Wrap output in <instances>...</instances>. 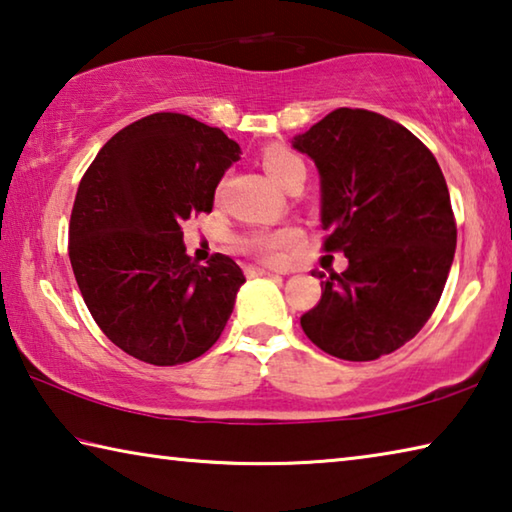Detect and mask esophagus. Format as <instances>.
I'll use <instances>...</instances> for the list:
<instances>
[{
    "label": "esophagus",
    "instance_id": "34e87169",
    "mask_svg": "<svg viewBox=\"0 0 512 512\" xmlns=\"http://www.w3.org/2000/svg\"><path fill=\"white\" fill-rule=\"evenodd\" d=\"M246 275L248 277H262V275H273V271H268V268H262V266H246Z\"/></svg>",
    "mask_w": 512,
    "mask_h": 512
}]
</instances>
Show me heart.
Wrapping results in <instances>:
<instances>
[{
    "instance_id": "heart-1",
    "label": "heart",
    "mask_w": 512,
    "mask_h": 512,
    "mask_svg": "<svg viewBox=\"0 0 512 512\" xmlns=\"http://www.w3.org/2000/svg\"><path fill=\"white\" fill-rule=\"evenodd\" d=\"M259 162H262L268 178L280 187L287 189L289 183L300 173H305V162H302L296 151H291L284 144H268L259 153ZM298 239L296 228H280V230H250L239 239L241 250L253 255L262 262H280L284 250H287L293 241Z\"/></svg>"
}]
</instances>
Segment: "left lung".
<instances>
[{"mask_svg": "<svg viewBox=\"0 0 512 512\" xmlns=\"http://www.w3.org/2000/svg\"><path fill=\"white\" fill-rule=\"evenodd\" d=\"M320 173L325 253L348 268L320 277L300 325L320 350L375 361L409 343L443 296L456 219L433 153L409 128L363 108L332 110L293 137Z\"/></svg>", "mask_w": 512, "mask_h": 512, "instance_id": "obj_1", "label": "left lung"}]
</instances>
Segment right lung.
I'll return each mask as SVG.
<instances>
[{
	"mask_svg": "<svg viewBox=\"0 0 512 512\" xmlns=\"http://www.w3.org/2000/svg\"><path fill=\"white\" fill-rule=\"evenodd\" d=\"M239 144L180 112L133 121L83 173L69 262L101 332L151 366L198 359L219 341L246 282L235 259L187 255L180 223L212 212Z\"/></svg>",
	"mask_w": 512,
	"mask_h": 512,
	"instance_id": "add662e5",
	"label": "right lung"
}]
</instances>
